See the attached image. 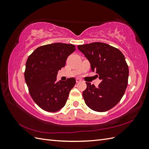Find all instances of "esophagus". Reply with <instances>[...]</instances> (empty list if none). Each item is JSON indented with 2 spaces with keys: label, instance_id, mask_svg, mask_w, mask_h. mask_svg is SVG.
<instances>
[{
  "label": "esophagus",
  "instance_id": "1",
  "mask_svg": "<svg viewBox=\"0 0 149 149\" xmlns=\"http://www.w3.org/2000/svg\"><path fill=\"white\" fill-rule=\"evenodd\" d=\"M76 83H80L81 81V79H79V78H76Z\"/></svg>",
  "mask_w": 149,
  "mask_h": 149
}]
</instances>
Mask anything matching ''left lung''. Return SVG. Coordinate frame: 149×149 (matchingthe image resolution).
<instances>
[{"label":"left lung","mask_w":149,"mask_h":149,"mask_svg":"<svg viewBox=\"0 0 149 149\" xmlns=\"http://www.w3.org/2000/svg\"><path fill=\"white\" fill-rule=\"evenodd\" d=\"M78 49L101 80L97 88L86 83L87 88L83 93L86 104L97 112L112 109L120 101L128 84L129 68L124 55L119 49L101 42L78 45Z\"/></svg>","instance_id":"left-lung-1"}]
</instances>
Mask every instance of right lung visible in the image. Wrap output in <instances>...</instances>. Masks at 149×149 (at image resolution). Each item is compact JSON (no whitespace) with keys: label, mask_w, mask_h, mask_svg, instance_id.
<instances>
[{"label":"right lung","mask_w":149,"mask_h":149,"mask_svg":"<svg viewBox=\"0 0 149 149\" xmlns=\"http://www.w3.org/2000/svg\"><path fill=\"white\" fill-rule=\"evenodd\" d=\"M75 49L72 44L55 43L37 48L29 56L25 80L31 98L42 109L53 112L65 106L76 80L57 81L56 76Z\"/></svg>","instance_id":"1"}]
</instances>
